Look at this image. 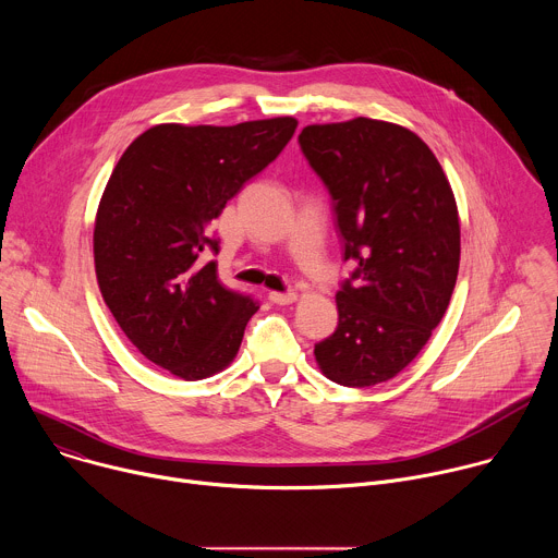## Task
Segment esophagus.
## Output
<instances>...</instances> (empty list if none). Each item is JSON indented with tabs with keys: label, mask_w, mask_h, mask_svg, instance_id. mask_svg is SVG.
I'll return each mask as SVG.
<instances>
[{
	"label": "esophagus",
	"mask_w": 558,
	"mask_h": 558,
	"mask_svg": "<svg viewBox=\"0 0 558 558\" xmlns=\"http://www.w3.org/2000/svg\"><path fill=\"white\" fill-rule=\"evenodd\" d=\"M269 300H271L274 304H280V306H284V304H291V302H295V300H298V295H295L293 291H287V293H280V291H271V293H269Z\"/></svg>",
	"instance_id": "esophagus-1"
}]
</instances>
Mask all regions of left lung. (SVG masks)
Masks as SVG:
<instances>
[{"instance_id":"obj_1","label":"left lung","mask_w":558,"mask_h":558,"mask_svg":"<svg viewBox=\"0 0 558 558\" xmlns=\"http://www.w3.org/2000/svg\"><path fill=\"white\" fill-rule=\"evenodd\" d=\"M298 141L357 265L315 362L340 386H375L417 357L448 308L461 254L454 194L430 147L397 123H315Z\"/></svg>"}]
</instances>
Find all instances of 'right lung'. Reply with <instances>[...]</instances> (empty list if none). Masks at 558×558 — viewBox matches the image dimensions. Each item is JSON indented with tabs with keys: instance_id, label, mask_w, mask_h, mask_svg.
<instances>
[{
	"instance_id": "right-lung-1",
	"label": "right lung",
	"mask_w": 558,
	"mask_h": 558,
	"mask_svg": "<svg viewBox=\"0 0 558 558\" xmlns=\"http://www.w3.org/2000/svg\"><path fill=\"white\" fill-rule=\"evenodd\" d=\"M298 121L161 123L136 136L95 218V271L128 340L156 366L194 381L241 349L254 298L218 280L209 225L291 141Z\"/></svg>"
}]
</instances>
